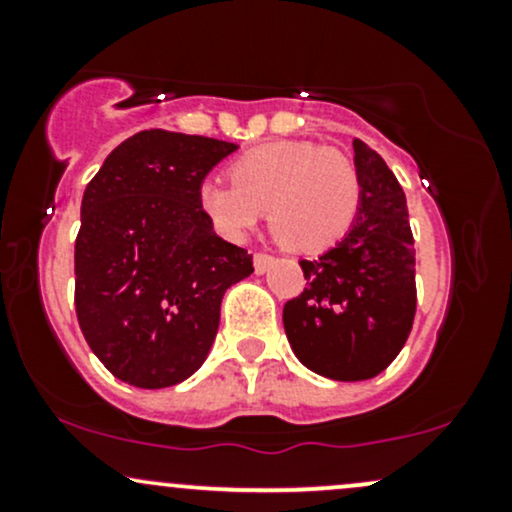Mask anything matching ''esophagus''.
I'll return each instance as SVG.
<instances>
[{"label":"esophagus","mask_w":512,"mask_h":512,"mask_svg":"<svg viewBox=\"0 0 512 512\" xmlns=\"http://www.w3.org/2000/svg\"><path fill=\"white\" fill-rule=\"evenodd\" d=\"M252 264H255V274H264L274 264V257L267 255V252H257V255L252 257Z\"/></svg>","instance_id":"obj_1"}]
</instances>
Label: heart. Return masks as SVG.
<instances>
[{
	"instance_id": "obj_1",
	"label": "heart",
	"mask_w": 512,
	"mask_h": 512,
	"mask_svg": "<svg viewBox=\"0 0 512 512\" xmlns=\"http://www.w3.org/2000/svg\"><path fill=\"white\" fill-rule=\"evenodd\" d=\"M361 173L344 151L313 142H272L231 163V182L207 178L197 207L219 236L248 238L267 209L274 236L296 252H322L354 228Z\"/></svg>"
}]
</instances>
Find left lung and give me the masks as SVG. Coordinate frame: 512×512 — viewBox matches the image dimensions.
Wrapping results in <instances>:
<instances>
[{"label":"left lung","mask_w":512,"mask_h":512,"mask_svg":"<svg viewBox=\"0 0 512 512\" xmlns=\"http://www.w3.org/2000/svg\"><path fill=\"white\" fill-rule=\"evenodd\" d=\"M354 163L363 185L354 228L317 260H301L308 286L284 305V330L298 361L342 383L383 373L407 342L416 313L407 197L361 139H354Z\"/></svg>","instance_id":"1"}]
</instances>
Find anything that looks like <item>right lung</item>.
Wrapping results in <instances>:
<instances>
[{"label":"right lung","mask_w":512,"mask_h":512,"mask_svg":"<svg viewBox=\"0 0 512 512\" xmlns=\"http://www.w3.org/2000/svg\"><path fill=\"white\" fill-rule=\"evenodd\" d=\"M238 146L144 129L110 151L81 199L74 305L98 361L144 390L178 385L207 358L226 289L252 255L226 243L197 187Z\"/></svg>","instance_id":"obj_1"}]
</instances>
